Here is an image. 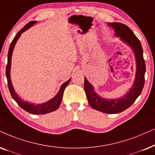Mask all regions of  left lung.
<instances>
[{"label":"left lung","mask_w":155,"mask_h":155,"mask_svg":"<svg viewBox=\"0 0 155 155\" xmlns=\"http://www.w3.org/2000/svg\"><path fill=\"white\" fill-rule=\"evenodd\" d=\"M108 25L114 29L116 36L120 37L123 42L133 49L137 63L135 82L127 94L117 99L107 100L98 96L94 92L93 86L87 81L86 77L84 78V91L88 104L93 108L105 113L114 114L123 112L128 108L141 94L145 84L146 67L141 43L133 31L127 25L120 22H109Z\"/></svg>","instance_id":"1"}]
</instances>
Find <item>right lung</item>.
Instances as JSON below:
<instances>
[{
  "mask_svg": "<svg viewBox=\"0 0 155 155\" xmlns=\"http://www.w3.org/2000/svg\"><path fill=\"white\" fill-rule=\"evenodd\" d=\"M37 21H31L28 22V24H26L24 26V28H22L19 32L17 33L15 38L12 41L11 44L10 45L9 50H8V64L6 66V70H5V74H6V78H7L8 81V88H9L10 93L11 94L12 98L15 101L16 103L21 107V108L25 110L27 112L32 113V114L35 115H43L46 114V113L52 112V111L56 110L57 108H59V105L61 104V100H62L64 91L65 88L67 87V86L69 84L71 79H69L67 81H66L61 85L60 89H59L58 94L52 99H51L50 101H47L45 104H32L30 103H28L27 101H25L24 100H22V98H20L18 95L16 94L15 90L13 87V85L11 84V80H10V65H11V57H12V54H13V51L15 47V43L18 40V38H20V36L21 35V34L24 31L28 30V28H30V27H32L33 25L35 24Z\"/></svg>",
  "mask_w": 155,
  "mask_h": 155,
  "instance_id": "add662e5",
  "label": "right lung"
}]
</instances>
